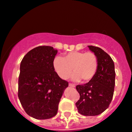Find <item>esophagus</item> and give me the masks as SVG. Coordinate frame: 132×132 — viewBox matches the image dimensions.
<instances>
[{"instance_id":"1","label":"esophagus","mask_w":132,"mask_h":132,"mask_svg":"<svg viewBox=\"0 0 132 132\" xmlns=\"http://www.w3.org/2000/svg\"><path fill=\"white\" fill-rule=\"evenodd\" d=\"M69 86H70V87H75V85H74L73 84H71V83L69 84Z\"/></svg>"}]
</instances>
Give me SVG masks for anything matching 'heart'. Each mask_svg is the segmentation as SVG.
Here are the masks:
<instances>
[{
    "label": "heart",
    "instance_id": "heart-1",
    "mask_svg": "<svg viewBox=\"0 0 132 132\" xmlns=\"http://www.w3.org/2000/svg\"><path fill=\"white\" fill-rule=\"evenodd\" d=\"M55 71L61 78L68 79L72 71V79L81 80L84 83L91 81L96 75L99 68V60L95 53L85 51H73L65 54L63 57L56 56L53 60Z\"/></svg>",
    "mask_w": 132,
    "mask_h": 132
}]
</instances>
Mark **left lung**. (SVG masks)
<instances>
[{
    "mask_svg": "<svg viewBox=\"0 0 132 132\" xmlns=\"http://www.w3.org/2000/svg\"><path fill=\"white\" fill-rule=\"evenodd\" d=\"M88 47L97 57L99 68L91 81L76 86L80 99L75 104L81 114L96 116L109 108L113 99L115 86L114 64L102 48L92 45Z\"/></svg>",
    "mask_w": 132,
    "mask_h": 132,
    "instance_id": "left-lung-1",
    "label": "left lung"
}]
</instances>
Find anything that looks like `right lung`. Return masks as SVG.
Listing matches in <instances>:
<instances>
[{
	"mask_svg": "<svg viewBox=\"0 0 132 132\" xmlns=\"http://www.w3.org/2000/svg\"><path fill=\"white\" fill-rule=\"evenodd\" d=\"M57 53L52 47L42 45L29 51L22 59L18 78V97L29 116L46 120L57 113L58 106L68 82L54 71Z\"/></svg>",
	"mask_w": 132,
	"mask_h": 132,
	"instance_id": "right-lung-1",
	"label": "right lung"
}]
</instances>
